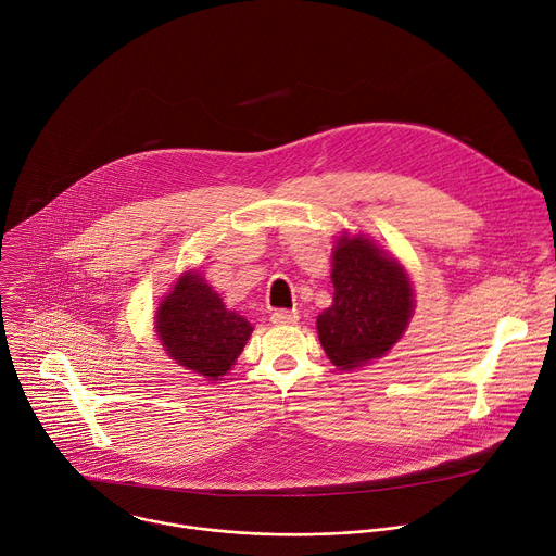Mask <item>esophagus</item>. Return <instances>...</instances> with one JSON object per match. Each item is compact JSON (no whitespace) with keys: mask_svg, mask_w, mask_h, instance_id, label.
Wrapping results in <instances>:
<instances>
[{"mask_svg":"<svg viewBox=\"0 0 556 556\" xmlns=\"http://www.w3.org/2000/svg\"><path fill=\"white\" fill-rule=\"evenodd\" d=\"M270 321L275 326H294L299 321V314L294 309H275L270 314Z\"/></svg>","mask_w":556,"mask_h":556,"instance_id":"obj_1","label":"esophagus"}]
</instances>
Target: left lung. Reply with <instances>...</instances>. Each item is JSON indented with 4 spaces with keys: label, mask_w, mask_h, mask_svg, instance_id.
<instances>
[{
    "label": "left lung",
    "mask_w": 556,
    "mask_h": 556,
    "mask_svg": "<svg viewBox=\"0 0 556 556\" xmlns=\"http://www.w3.org/2000/svg\"><path fill=\"white\" fill-rule=\"evenodd\" d=\"M332 305L316 319L328 358L343 371L384 356L405 334L414 288L395 257L363 235H343L332 251Z\"/></svg>",
    "instance_id": "8db88e82"
}]
</instances>
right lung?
Segmentation results:
<instances>
[{
	"mask_svg": "<svg viewBox=\"0 0 556 556\" xmlns=\"http://www.w3.org/2000/svg\"><path fill=\"white\" fill-rule=\"evenodd\" d=\"M155 332L182 367L219 380L242 354L253 326L224 305L200 273H185L155 312Z\"/></svg>",
	"mask_w": 556,
	"mask_h": 556,
	"instance_id": "add662e5",
	"label": "right lung"
}]
</instances>
